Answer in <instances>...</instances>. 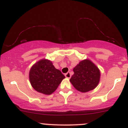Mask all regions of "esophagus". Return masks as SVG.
Segmentation results:
<instances>
[{
  "instance_id": "obj_1",
  "label": "esophagus",
  "mask_w": 128,
  "mask_h": 128,
  "mask_svg": "<svg viewBox=\"0 0 128 128\" xmlns=\"http://www.w3.org/2000/svg\"><path fill=\"white\" fill-rule=\"evenodd\" d=\"M65 76H66V78H70V77H71V75H70V72H67L66 74H65Z\"/></svg>"
}]
</instances>
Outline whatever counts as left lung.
I'll list each match as a JSON object with an SVG mask.
<instances>
[{
	"mask_svg": "<svg viewBox=\"0 0 128 128\" xmlns=\"http://www.w3.org/2000/svg\"><path fill=\"white\" fill-rule=\"evenodd\" d=\"M74 75L70 79L72 86L78 91L86 93L94 90L100 82V71L90 59L82 60L74 68Z\"/></svg>",
	"mask_w": 128,
	"mask_h": 128,
	"instance_id": "1",
	"label": "left lung"
}]
</instances>
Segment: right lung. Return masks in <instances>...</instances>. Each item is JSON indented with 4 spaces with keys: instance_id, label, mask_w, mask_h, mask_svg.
<instances>
[{
    "instance_id": "right-lung-1",
    "label": "right lung",
    "mask_w": 128,
    "mask_h": 128,
    "mask_svg": "<svg viewBox=\"0 0 128 128\" xmlns=\"http://www.w3.org/2000/svg\"><path fill=\"white\" fill-rule=\"evenodd\" d=\"M65 76L56 69L51 60L42 59L33 64L29 72L32 87L44 95H51L58 88Z\"/></svg>"
}]
</instances>
